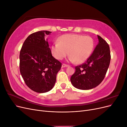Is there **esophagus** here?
I'll use <instances>...</instances> for the list:
<instances>
[{"instance_id":"1","label":"esophagus","mask_w":127,"mask_h":127,"mask_svg":"<svg viewBox=\"0 0 127 127\" xmlns=\"http://www.w3.org/2000/svg\"><path fill=\"white\" fill-rule=\"evenodd\" d=\"M68 66V65L67 64H62V67L64 68V67H67Z\"/></svg>"}]
</instances>
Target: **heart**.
Wrapping results in <instances>:
<instances>
[{
	"label": "heart",
	"mask_w": 127,
	"mask_h": 127,
	"mask_svg": "<svg viewBox=\"0 0 127 127\" xmlns=\"http://www.w3.org/2000/svg\"><path fill=\"white\" fill-rule=\"evenodd\" d=\"M94 47V40L90 36L65 34L52 45L51 52L58 60L63 59L69 53L70 61L82 64L89 58Z\"/></svg>",
	"instance_id": "b5f03b06"
}]
</instances>
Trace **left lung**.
Returning <instances> with one entry per match:
<instances>
[{"mask_svg":"<svg viewBox=\"0 0 127 127\" xmlns=\"http://www.w3.org/2000/svg\"><path fill=\"white\" fill-rule=\"evenodd\" d=\"M98 43L85 63L75 67L71 78L72 85L78 89L87 90L98 86L104 79L109 68L111 55L109 44L97 35Z\"/></svg>","mask_w":127,"mask_h":127,"instance_id":"8db88e82","label":"left lung"}]
</instances>
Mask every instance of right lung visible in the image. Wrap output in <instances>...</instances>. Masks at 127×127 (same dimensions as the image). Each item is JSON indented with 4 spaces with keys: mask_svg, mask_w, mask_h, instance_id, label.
Wrapping results in <instances>:
<instances>
[{
    "mask_svg": "<svg viewBox=\"0 0 127 127\" xmlns=\"http://www.w3.org/2000/svg\"><path fill=\"white\" fill-rule=\"evenodd\" d=\"M52 32L41 31L26 38L20 53V70L26 85L37 93H45L55 85L61 63L52 55L45 36Z\"/></svg>",
    "mask_w": 127,
    "mask_h": 127,
    "instance_id": "obj_1",
    "label": "right lung"
}]
</instances>
